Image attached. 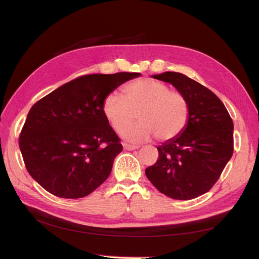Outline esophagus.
Returning a JSON list of instances; mask_svg holds the SVG:
<instances>
[{"label": "esophagus", "mask_w": 259, "mask_h": 259, "mask_svg": "<svg viewBox=\"0 0 259 259\" xmlns=\"http://www.w3.org/2000/svg\"><path fill=\"white\" fill-rule=\"evenodd\" d=\"M123 149L124 150H135V149H138V146H134V145H129V144H123Z\"/></svg>", "instance_id": "1"}]
</instances>
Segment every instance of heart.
I'll return each instance as SVG.
<instances>
[{
  "instance_id": "obj_1",
  "label": "heart",
  "mask_w": 259,
  "mask_h": 259,
  "mask_svg": "<svg viewBox=\"0 0 259 259\" xmlns=\"http://www.w3.org/2000/svg\"><path fill=\"white\" fill-rule=\"evenodd\" d=\"M102 112L117 133L123 131L122 137L126 140L140 142L156 136L158 140L168 141L177 138L186 129L189 103L183 93L170 90L163 82L144 78L125 84L122 97L115 92L107 95ZM135 113L139 114L141 122L130 127Z\"/></svg>"
}]
</instances>
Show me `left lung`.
<instances>
[{"instance_id": "obj_1", "label": "left lung", "mask_w": 259, "mask_h": 259, "mask_svg": "<svg viewBox=\"0 0 259 259\" xmlns=\"http://www.w3.org/2000/svg\"><path fill=\"white\" fill-rule=\"evenodd\" d=\"M152 78L183 93L189 103V121L177 138L157 147L159 158L146 176L172 199H194L211 189L233 156V120L221 99L199 82L179 72Z\"/></svg>"}]
</instances>
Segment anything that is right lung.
<instances>
[{"instance_id": "add662e5", "label": "right lung", "mask_w": 259, "mask_h": 259, "mask_svg": "<svg viewBox=\"0 0 259 259\" xmlns=\"http://www.w3.org/2000/svg\"><path fill=\"white\" fill-rule=\"evenodd\" d=\"M137 72L82 75L38 100L27 113L20 149L27 171L50 194L85 197L106 181L122 151L102 102Z\"/></svg>"}]
</instances>
